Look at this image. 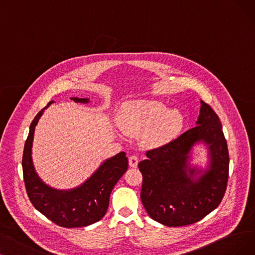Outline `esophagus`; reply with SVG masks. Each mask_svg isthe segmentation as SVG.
Masks as SVG:
<instances>
[{
  "mask_svg": "<svg viewBox=\"0 0 255 255\" xmlns=\"http://www.w3.org/2000/svg\"><path fill=\"white\" fill-rule=\"evenodd\" d=\"M138 162H139V159H138V157L135 156V155H134V156H130V157L128 158V164H129L130 167H137Z\"/></svg>",
  "mask_w": 255,
  "mask_h": 255,
  "instance_id": "1",
  "label": "esophagus"
}]
</instances>
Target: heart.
I'll return each instance as SVG.
<instances>
[{
	"mask_svg": "<svg viewBox=\"0 0 255 255\" xmlns=\"http://www.w3.org/2000/svg\"><path fill=\"white\" fill-rule=\"evenodd\" d=\"M118 125L126 134L133 137L143 134L144 143L157 147L176 139L185 124L179 110H171L158 100H131L121 106Z\"/></svg>",
	"mask_w": 255,
	"mask_h": 255,
	"instance_id": "heart-1",
	"label": "heart"
}]
</instances>
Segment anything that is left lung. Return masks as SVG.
I'll list each match as a JSON object with an SVG mask.
<instances>
[{
    "mask_svg": "<svg viewBox=\"0 0 255 255\" xmlns=\"http://www.w3.org/2000/svg\"><path fill=\"white\" fill-rule=\"evenodd\" d=\"M209 151L205 170L191 166L192 149ZM138 167L143 177L141 201L148 216L168 227L197 223L215 210L225 193L229 154L219 116L201 100L196 127L161 147L148 150Z\"/></svg>",
    "mask_w": 255,
    "mask_h": 255,
    "instance_id": "left-lung-1",
    "label": "left lung"
}]
</instances>
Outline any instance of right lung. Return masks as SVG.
I'll use <instances>...</instances> for the list:
<instances>
[{
  "label": "right lung",
  "mask_w": 255,
  "mask_h": 255,
  "mask_svg": "<svg viewBox=\"0 0 255 255\" xmlns=\"http://www.w3.org/2000/svg\"><path fill=\"white\" fill-rule=\"evenodd\" d=\"M79 104H89V98L71 97ZM50 103L32 120L25 142L22 166L29 200L36 210L56 225L66 228L85 227L104 218L109 207L110 196L118 180L128 169L125 151L101 163L94 174L83 184L72 189L60 190L49 186L39 178L32 161V143L35 127Z\"/></svg>",
  "instance_id": "right-lung-1"
}]
</instances>
